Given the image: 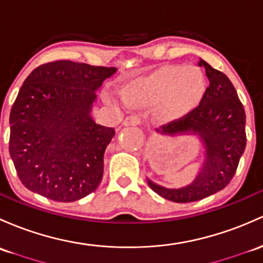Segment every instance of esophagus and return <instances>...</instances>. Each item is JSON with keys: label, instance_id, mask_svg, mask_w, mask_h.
Returning <instances> with one entry per match:
<instances>
[{"label": "esophagus", "instance_id": "esophagus-1", "mask_svg": "<svg viewBox=\"0 0 263 263\" xmlns=\"http://www.w3.org/2000/svg\"><path fill=\"white\" fill-rule=\"evenodd\" d=\"M140 123H142V120H140V118L138 117V115H129V117H126L125 119H124L123 125L137 126V125H140Z\"/></svg>", "mask_w": 263, "mask_h": 263}]
</instances>
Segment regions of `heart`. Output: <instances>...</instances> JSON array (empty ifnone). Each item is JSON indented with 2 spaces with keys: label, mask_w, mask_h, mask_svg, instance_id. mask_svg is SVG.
Here are the masks:
<instances>
[{
  "label": "heart",
  "mask_w": 263,
  "mask_h": 263,
  "mask_svg": "<svg viewBox=\"0 0 263 263\" xmlns=\"http://www.w3.org/2000/svg\"><path fill=\"white\" fill-rule=\"evenodd\" d=\"M204 91L205 78L198 67L169 65L129 84L125 97L135 106L155 105V118L169 123L196 108Z\"/></svg>",
  "instance_id": "b5f03b06"
}]
</instances>
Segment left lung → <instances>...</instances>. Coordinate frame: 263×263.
Listing matches in <instances>:
<instances>
[{
  "instance_id": "1",
  "label": "left lung",
  "mask_w": 263,
  "mask_h": 263,
  "mask_svg": "<svg viewBox=\"0 0 263 263\" xmlns=\"http://www.w3.org/2000/svg\"><path fill=\"white\" fill-rule=\"evenodd\" d=\"M210 86L199 105L180 119L162 125L163 135L196 134L204 146V159L196 179L182 188H165L148 179V184L163 198L176 203L203 199L227 187L246 148V114L236 89L223 72L200 59Z\"/></svg>"
}]
</instances>
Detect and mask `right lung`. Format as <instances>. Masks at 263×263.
<instances>
[{
	"label": "right lung",
	"instance_id": "add662e5",
	"mask_svg": "<svg viewBox=\"0 0 263 263\" xmlns=\"http://www.w3.org/2000/svg\"><path fill=\"white\" fill-rule=\"evenodd\" d=\"M115 71L60 60L27 76L10 114V155L27 189L74 202L99 187L115 130L95 123L90 112L95 91Z\"/></svg>",
	"mask_w": 263,
	"mask_h": 263
}]
</instances>
